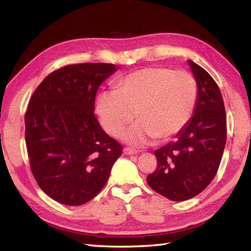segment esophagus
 <instances>
[{
	"label": "esophagus",
	"mask_w": 251,
	"mask_h": 251,
	"mask_svg": "<svg viewBox=\"0 0 251 251\" xmlns=\"http://www.w3.org/2000/svg\"><path fill=\"white\" fill-rule=\"evenodd\" d=\"M137 153H138V151L134 150V149H130V148L124 149V154H126V155H136Z\"/></svg>",
	"instance_id": "obj_1"
}]
</instances>
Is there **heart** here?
Returning a JSON list of instances; mask_svg holds the SVG:
<instances>
[{
    "instance_id": "b5f03b06",
    "label": "heart",
    "mask_w": 251,
    "mask_h": 251,
    "mask_svg": "<svg viewBox=\"0 0 251 251\" xmlns=\"http://www.w3.org/2000/svg\"><path fill=\"white\" fill-rule=\"evenodd\" d=\"M195 78L185 71L169 68H145L121 77L116 90H102L96 99V112L104 130L120 137L125 127L139 119L126 131L124 140L142 147L158 137L168 140L189 124L197 102Z\"/></svg>"
}]
</instances>
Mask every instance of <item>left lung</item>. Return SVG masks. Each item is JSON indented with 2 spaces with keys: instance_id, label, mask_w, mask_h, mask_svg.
<instances>
[{
  "instance_id": "obj_1",
  "label": "left lung",
  "mask_w": 251,
  "mask_h": 251,
  "mask_svg": "<svg viewBox=\"0 0 251 251\" xmlns=\"http://www.w3.org/2000/svg\"><path fill=\"white\" fill-rule=\"evenodd\" d=\"M197 84V102L189 124L154 154L157 168L149 175L151 188L170 201L199 195L219 168L226 142V109L222 95L210 74L188 60Z\"/></svg>"
}]
</instances>
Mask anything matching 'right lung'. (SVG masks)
I'll return each instance as SVG.
<instances>
[{
  "instance_id": "add662e5",
  "label": "right lung",
  "mask_w": 251,
  "mask_h": 251,
  "mask_svg": "<svg viewBox=\"0 0 251 251\" xmlns=\"http://www.w3.org/2000/svg\"><path fill=\"white\" fill-rule=\"evenodd\" d=\"M119 69L77 63L47 75L25 112L31 172L50 199L68 206L87 202L102 190L122 146L94 115L99 86Z\"/></svg>"
}]
</instances>
